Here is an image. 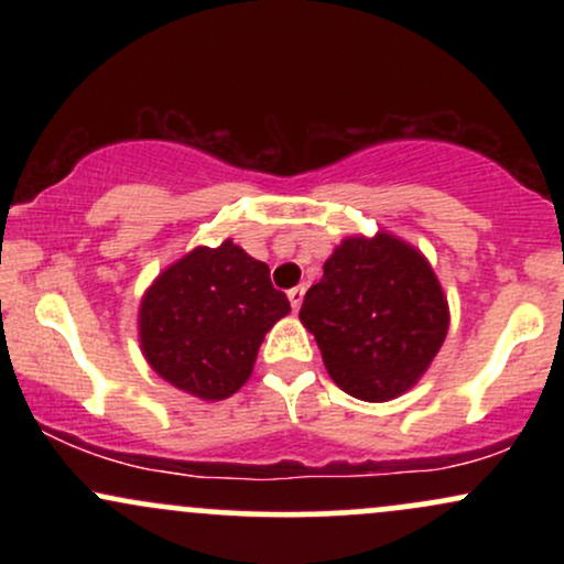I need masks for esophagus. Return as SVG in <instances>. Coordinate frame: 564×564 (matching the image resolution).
<instances>
[{"mask_svg":"<svg viewBox=\"0 0 564 564\" xmlns=\"http://www.w3.org/2000/svg\"><path fill=\"white\" fill-rule=\"evenodd\" d=\"M302 300H304V286H294L289 291V302L291 307H294V313L302 307Z\"/></svg>","mask_w":564,"mask_h":564,"instance_id":"obj_1","label":"esophagus"}]
</instances>
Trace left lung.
Wrapping results in <instances>:
<instances>
[{
	"label": "left lung",
	"instance_id": "8db88e82",
	"mask_svg": "<svg viewBox=\"0 0 564 564\" xmlns=\"http://www.w3.org/2000/svg\"><path fill=\"white\" fill-rule=\"evenodd\" d=\"M300 321L336 387L384 403L424 377L448 334L451 310L422 251L379 230L336 246L304 294Z\"/></svg>",
	"mask_w": 564,
	"mask_h": 564
}]
</instances>
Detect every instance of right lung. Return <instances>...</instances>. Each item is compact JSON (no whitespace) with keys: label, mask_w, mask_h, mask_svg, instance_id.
Listing matches in <instances>:
<instances>
[{"label":"right lung","mask_w":564,"mask_h":564,"mask_svg":"<svg viewBox=\"0 0 564 564\" xmlns=\"http://www.w3.org/2000/svg\"><path fill=\"white\" fill-rule=\"evenodd\" d=\"M289 313L268 264L230 238L217 249L196 246L142 294V358L172 387L215 403L241 390L264 334Z\"/></svg>","instance_id":"1"}]
</instances>
